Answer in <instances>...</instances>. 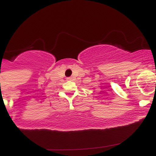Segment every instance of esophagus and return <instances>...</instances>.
I'll return each mask as SVG.
<instances>
[{"mask_svg": "<svg viewBox=\"0 0 156 156\" xmlns=\"http://www.w3.org/2000/svg\"><path fill=\"white\" fill-rule=\"evenodd\" d=\"M67 80H72V78H67Z\"/></svg>", "mask_w": 156, "mask_h": 156, "instance_id": "34e87169", "label": "esophagus"}]
</instances>
